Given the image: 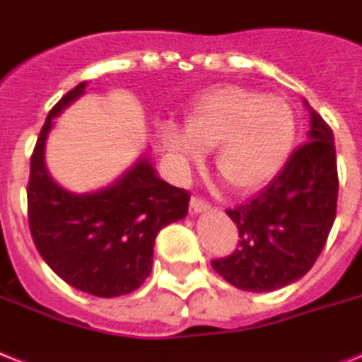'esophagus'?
Here are the masks:
<instances>
[{"label": "esophagus", "instance_id": "esophagus-1", "mask_svg": "<svg viewBox=\"0 0 362 362\" xmlns=\"http://www.w3.org/2000/svg\"><path fill=\"white\" fill-rule=\"evenodd\" d=\"M210 210V204H208L202 197L193 195L189 201V214H201V211Z\"/></svg>", "mask_w": 362, "mask_h": 362}]
</instances>
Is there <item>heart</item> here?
Here are the masks:
<instances>
[{"label":"heart","mask_w":362,"mask_h":362,"mask_svg":"<svg viewBox=\"0 0 362 362\" xmlns=\"http://www.w3.org/2000/svg\"><path fill=\"white\" fill-rule=\"evenodd\" d=\"M296 115L283 96L225 85L197 100L186 117V138L175 126L163 143L184 160L197 161L195 146L216 149V171L236 193L249 195L281 173L296 143Z\"/></svg>","instance_id":"1"}]
</instances>
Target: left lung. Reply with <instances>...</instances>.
Segmentation results:
<instances>
[{
  "label": "left lung",
  "mask_w": 362,
  "mask_h": 362,
  "mask_svg": "<svg viewBox=\"0 0 362 362\" xmlns=\"http://www.w3.org/2000/svg\"><path fill=\"white\" fill-rule=\"evenodd\" d=\"M308 107V104H307ZM339 173L331 126L310 110L308 143L299 146L255 199L227 210L238 247L211 267L247 292H273L314 266L337 216Z\"/></svg>",
  "instance_id": "left-lung-1"
}]
</instances>
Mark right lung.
Returning a JSON list of instances; mask_svg holds the SVG:
<instances>
[{"label":"right lung","instance_id":"obj_1","mask_svg":"<svg viewBox=\"0 0 362 362\" xmlns=\"http://www.w3.org/2000/svg\"><path fill=\"white\" fill-rule=\"evenodd\" d=\"M85 85L59 100L38 135L28 182L29 230L44 262L64 283L98 298H117L151 275L156 236L186 217L189 193L161 180L148 160L96 193H69L49 178L44 141L52 119L83 95Z\"/></svg>","mask_w":362,"mask_h":362}]
</instances>
